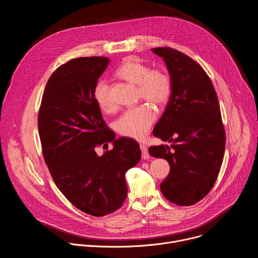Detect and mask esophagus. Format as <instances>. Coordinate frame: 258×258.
<instances>
[{"mask_svg": "<svg viewBox=\"0 0 258 258\" xmlns=\"http://www.w3.org/2000/svg\"><path fill=\"white\" fill-rule=\"evenodd\" d=\"M140 148H141V151H142V158H143L144 160L149 159V153H148V149H147L146 145L141 144V145H140Z\"/></svg>", "mask_w": 258, "mask_h": 258, "instance_id": "obj_1", "label": "esophagus"}]
</instances>
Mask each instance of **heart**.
<instances>
[{"mask_svg":"<svg viewBox=\"0 0 258 258\" xmlns=\"http://www.w3.org/2000/svg\"><path fill=\"white\" fill-rule=\"evenodd\" d=\"M116 75L122 80L138 86L139 95L156 105L164 104L171 93L169 77L161 70L150 68L135 59H126L117 68ZM94 98L98 106L107 111L112 108L109 97L108 85L101 81L94 90ZM155 120V112L151 106L143 104L132 108L117 119L115 126L119 134L124 137L141 140L149 133Z\"/></svg>","mask_w":258,"mask_h":258,"instance_id":"b5f03b06","label":"heart"}]
</instances>
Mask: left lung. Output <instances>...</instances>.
<instances>
[{"mask_svg": "<svg viewBox=\"0 0 258 258\" xmlns=\"http://www.w3.org/2000/svg\"><path fill=\"white\" fill-rule=\"evenodd\" d=\"M152 52L164 61L171 83L153 135L171 145L150 147L149 153L170 165L160 185L164 197L190 206L208 194L223 163L226 136L218 99L206 72L192 58L167 47Z\"/></svg>", "mask_w": 258, "mask_h": 258, "instance_id": "left-lung-1", "label": "left lung"}]
</instances>
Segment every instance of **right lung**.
I'll return each instance as SVG.
<instances>
[{
	"label": "right lung",
	"mask_w": 258,
	"mask_h": 258,
	"mask_svg": "<svg viewBox=\"0 0 258 258\" xmlns=\"http://www.w3.org/2000/svg\"><path fill=\"white\" fill-rule=\"evenodd\" d=\"M107 57H82L61 65L50 77L39 112L45 162L61 193L80 210L104 216L127 196L125 172L141 159L139 144L110 132L94 98ZM114 149L99 157V144Z\"/></svg>",
	"instance_id": "1"
}]
</instances>
